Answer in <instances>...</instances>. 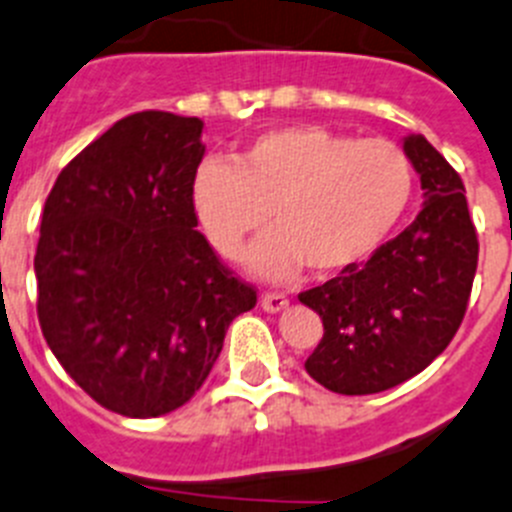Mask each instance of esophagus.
I'll list each match as a JSON object with an SVG mask.
<instances>
[{
    "label": "esophagus",
    "instance_id": "esophagus-1",
    "mask_svg": "<svg viewBox=\"0 0 512 512\" xmlns=\"http://www.w3.org/2000/svg\"><path fill=\"white\" fill-rule=\"evenodd\" d=\"M260 305L267 313H280V310L288 308V298L283 293H265L260 298Z\"/></svg>",
    "mask_w": 512,
    "mask_h": 512
}]
</instances>
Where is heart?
Listing matches in <instances>:
<instances>
[{
    "label": "heart",
    "instance_id": "obj_1",
    "mask_svg": "<svg viewBox=\"0 0 512 512\" xmlns=\"http://www.w3.org/2000/svg\"><path fill=\"white\" fill-rule=\"evenodd\" d=\"M412 191V161L394 141L285 126L257 136L232 166H199L191 212L224 260H237L270 224L275 232L252 247L247 265L280 283L305 265L315 275L364 265L399 227Z\"/></svg>",
    "mask_w": 512,
    "mask_h": 512
}]
</instances>
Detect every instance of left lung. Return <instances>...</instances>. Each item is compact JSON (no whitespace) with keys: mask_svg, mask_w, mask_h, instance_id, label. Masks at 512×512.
I'll use <instances>...</instances> for the list:
<instances>
[{"mask_svg":"<svg viewBox=\"0 0 512 512\" xmlns=\"http://www.w3.org/2000/svg\"><path fill=\"white\" fill-rule=\"evenodd\" d=\"M424 207L364 265L300 293L323 321L305 371L346 396L379 394L427 369L465 318L477 270V232L465 184L422 136L404 138Z\"/></svg>","mask_w":512,"mask_h":512,"instance_id":"1","label":"left lung"}]
</instances>
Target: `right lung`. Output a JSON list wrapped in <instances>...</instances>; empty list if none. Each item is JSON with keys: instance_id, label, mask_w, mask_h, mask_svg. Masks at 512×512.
<instances>
[{"instance_id": "right-lung-1", "label": "right lung", "mask_w": 512, "mask_h": 512, "mask_svg": "<svg viewBox=\"0 0 512 512\" xmlns=\"http://www.w3.org/2000/svg\"><path fill=\"white\" fill-rule=\"evenodd\" d=\"M204 123L143 111L57 176L35 255L42 336L100 407L161 417L207 381L257 293L219 262L191 212Z\"/></svg>"}]
</instances>
